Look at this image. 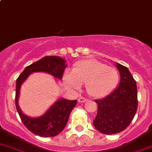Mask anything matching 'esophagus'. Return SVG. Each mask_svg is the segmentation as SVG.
Segmentation results:
<instances>
[{"mask_svg":"<svg viewBox=\"0 0 152 152\" xmlns=\"http://www.w3.org/2000/svg\"><path fill=\"white\" fill-rule=\"evenodd\" d=\"M86 101H87V99H85V98L84 97H80L79 99V100H78V102H79V103H83V102H85Z\"/></svg>","mask_w":152,"mask_h":152,"instance_id":"esophagus-1","label":"esophagus"}]
</instances>
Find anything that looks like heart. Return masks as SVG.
Listing matches in <instances>:
<instances>
[{"instance_id":"obj_1","label":"heart","mask_w":152,"mask_h":152,"mask_svg":"<svg viewBox=\"0 0 152 152\" xmlns=\"http://www.w3.org/2000/svg\"><path fill=\"white\" fill-rule=\"evenodd\" d=\"M64 80L70 88L79 90L85 84L86 91L91 97L99 99L110 94L117 86L119 73L115 68L107 66L93 59L79 61L71 72L64 76Z\"/></svg>"}]
</instances>
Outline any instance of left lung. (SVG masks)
Returning <instances> with one entry per match:
<instances>
[{"instance_id":"1","label":"left lung","mask_w":152,"mask_h":152,"mask_svg":"<svg viewBox=\"0 0 152 152\" xmlns=\"http://www.w3.org/2000/svg\"><path fill=\"white\" fill-rule=\"evenodd\" d=\"M121 75L118 87L107 97L96 100L98 112L93 125L105 134H114L127 128L137 108L135 80L126 67L116 62Z\"/></svg>"}]
</instances>
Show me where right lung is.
I'll return each mask as SVG.
<instances>
[{
  "label": "right lung",
  "mask_w": 152,
  "mask_h": 152,
  "mask_svg": "<svg viewBox=\"0 0 152 152\" xmlns=\"http://www.w3.org/2000/svg\"><path fill=\"white\" fill-rule=\"evenodd\" d=\"M65 62L66 61L60 56H45L37 62L27 66L17 79L15 94L17 111L25 126L36 135L40 137H53L62 132L67 123L70 112L76 105L77 100L70 101L65 99H59L42 116L31 118L22 113L18 104L21 85L26 80L29 75L34 72H45L56 79H62L64 70L67 67Z\"/></svg>",
  "instance_id": "right-lung-1"
}]
</instances>
